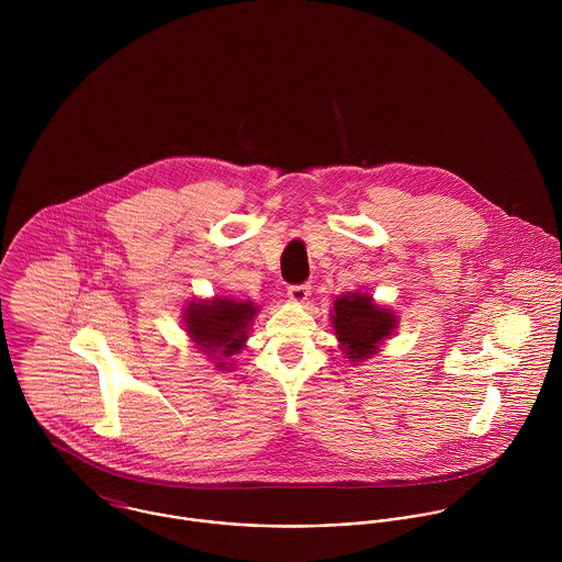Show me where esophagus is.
I'll use <instances>...</instances> for the list:
<instances>
[{"instance_id": "34e87169", "label": "esophagus", "mask_w": 562, "mask_h": 562, "mask_svg": "<svg viewBox=\"0 0 562 562\" xmlns=\"http://www.w3.org/2000/svg\"><path fill=\"white\" fill-rule=\"evenodd\" d=\"M310 294H312V288H310L307 283H303V285H290V288H288V299H290L292 303H305V301L310 299Z\"/></svg>"}]
</instances>
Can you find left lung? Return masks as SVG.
I'll list each match as a JSON object with an SVG mask.
<instances>
[{
    "instance_id": "obj_1",
    "label": "left lung",
    "mask_w": 562,
    "mask_h": 562,
    "mask_svg": "<svg viewBox=\"0 0 562 562\" xmlns=\"http://www.w3.org/2000/svg\"><path fill=\"white\" fill-rule=\"evenodd\" d=\"M341 355L359 366L381 352L383 344L396 333L398 316L387 305H379L366 292H346L333 301L328 314Z\"/></svg>"
}]
</instances>
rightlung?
<instances>
[{"label":"right lung","instance_id":"add662e5","mask_svg":"<svg viewBox=\"0 0 562 562\" xmlns=\"http://www.w3.org/2000/svg\"><path fill=\"white\" fill-rule=\"evenodd\" d=\"M259 307L234 296L192 299L181 314L183 330L199 352L214 361V370L236 368V355L246 348Z\"/></svg>","mask_w":562,"mask_h":562}]
</instances>
